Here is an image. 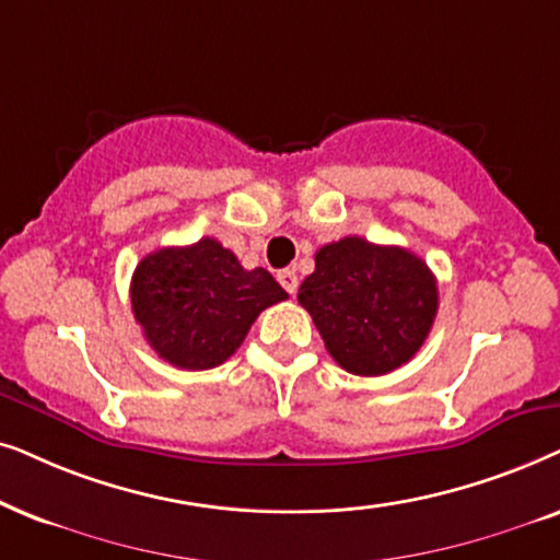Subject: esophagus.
I'll return each instance as SVG.
<instances>
[{"label":"esophagus","mask_w":560,"mask_h":560,"mask_svg":"<svg viewBox=\"0 0 560 560\" xmlns=\"http://www.w3.org/2000/svg\"><path fill=\"white\" fill-rule=\"evenodd\" d=\"M276 279H279V284L284 287L289 294H294L296 287H300V276H296L294 268H284V271L276 273Z\"/></svg>","instance_id":"obj_1"}]
</instances>
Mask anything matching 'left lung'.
Masks as SVG:
<instances>
[{
    "label": "left lung",
    "instance_id": "1",
    "mask_svg": "<svg viewBox=\"0 0 560 560\" xmlns=\"http://www.w3.org/2000/svg\"><path fill=\"white\" fill-rule=\"evenodd\" d=\"M296 300L338 366L355 376H384L428 338L438 284L428 264L407 248L348 235L317 250L315 271Z\"/></svg>",
    "mask_w": 560,
    "mask_h": 560
}]
</instances>
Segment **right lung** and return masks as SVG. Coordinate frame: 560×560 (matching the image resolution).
<instances>
[{"instance_id": "right-lung-1", "label": "right lung", "mask_w": 560, "mask_h": 560, "mask_svg": "<svg viewBox=\"0 0 560 560\" xmlns=\"http://www.w3.org/2000/svg\"><path fill=\"white\" fill-rule=\"evenodd\" d=\"M287 296L266 268L248 271L214 237L151 253L130 281L132 315L148 346L186 371L225 363L260 312Z\"/></svg>"}]
</instances>
